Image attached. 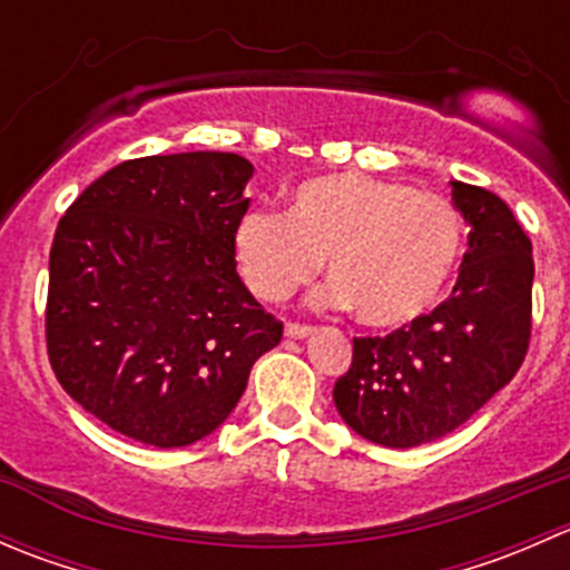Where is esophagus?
I'll return each instance as SVG.
<instances>
[{
    "mask_svg": "<svg viewBox=\"0 0 570 570\" xmlns=\"http://www.w3.org/2000/svg\"><path fill=\"white\" fill-rule=\"evenodd\" d=\"M284 333L289 338H303V336H308V333H312V325H303V322H286Z\"/></svg>",
    "mask_w": 570,
    "mask_h": 570,
    "instance_id": "34e87169",
    "label": "esophagus"
}]
</instances>
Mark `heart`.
<instances>
[{
    "mask_svg": "<svg viewBox=\"0 0 570 570\" xmlns=\"http://www.w3.org/2000/svg\"><path fill=\"white\" fill-rule=\"evenodd\" d=\"M234 258L258 301H286L327 264V306L372 327L419 320L450 284L463 250L461 212L444 195L366 174H327L292 189L286 212L250 209Z\"/></svg>",
    "mask_w": 570,
    "mask_h": 570,
    "instance_id": "heart-1",
    "label": "heart"
}]
</instances>
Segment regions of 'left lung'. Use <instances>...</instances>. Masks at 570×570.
<instances>
[{
	"label": "left lung",
	"instance_id": "left-lung-1",
	"mask_svg": "<svg viewBox=\"0 0 570 570\" xmlns=\"http://www.w3.org/2000/svg\"><path fill=\"white\" fill-rule=\"evenodd\" d=\"M469 250L452 295L386 336H355L333 386L344 422L394 450L430 444L508 386L530 350L532 243L491 189L452 181Z\"/></svg>",
	"mask_w": 570,
	"mask_h": 570
}]
</instances>
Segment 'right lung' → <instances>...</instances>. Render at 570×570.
<instances>
[{"instance_id": "right-lung-1", "label": "right lung", "mask_w": 570, "mask_h": 570, "mask_svg": "<svg viewBox=\"0 0 570 570\" xmlns=\"http://www.w3.org/2000/svg\"><path fill=\"white\" fill-rule=\"evenodd\" d=\"M253 165L189 151L126 159L60 217L46 353L71 400L140 444L187 446L226 422L284 322L237 275Z\"/></svg>"}]
</instances>
